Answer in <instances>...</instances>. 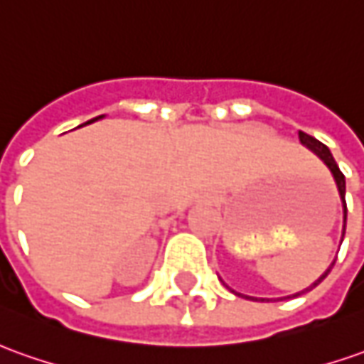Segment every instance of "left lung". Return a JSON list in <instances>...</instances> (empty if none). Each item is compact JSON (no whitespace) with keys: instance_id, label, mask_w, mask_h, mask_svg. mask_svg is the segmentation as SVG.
Instances as JSON below:
<instances>
[{"instance_id":"obj_1","label":"left lung","mask_w":364,"mask_h":364,"mask_svg":"<svg viewBox=\"0 0 364 364\" xmlns=\"http://www.w3.org/2000/svg\"><path fill=\"white\" fill-rule=\"evenodd\" d=\"M299 139H301V142H303V144H305V146H309V149H311L313 152H315V154H317V156H319L321 160H323V162H325V164L329 166V170H331V172H333V176H335V182H337V188H339L341 200H343V210H345V224H343V235H345V228H347V202H345V174L341 172L339 164L335 162V158H333V154H331V150L327 149V146H325L323 142H319V140L315 139V136H311V134H307V132H299ZM333 265H335V262L331 263L329 269L323 273L319 279L313 283L311 287H307L305 291H309V289H313V287H317V285H319V283L323 282V279H325L327 275H329V272H331V269H333ZM305 291H301V293H305ZM301 293H295L293 297H297V295H301ZM247 299H254V297H247ZM262 301H263V299H262ZM267 301H269V299H267Z\"/></svg>"}]
</instances>
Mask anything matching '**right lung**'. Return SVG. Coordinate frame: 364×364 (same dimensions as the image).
<instances>
[{"mask_svg": "<svg viewBox=\"0 0 364 364\" xmlns=\"http://www.w3.org/2000/svg\"><path fill=\"white\" fill-rule=\"evenodd\" d=\"M92 120H95V119H92ZM92 120H89V122H92Z\"/></svg>", "mask_w": 364, "mask_h": 364, "instance_id": "obj_1", "label": "right lung"}]
</instances>
